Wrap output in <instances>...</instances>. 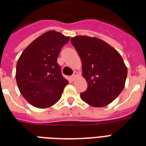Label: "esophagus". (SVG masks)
I'll use <instances>...</instances> for the list:
<instances>
[{
    "instance_id": "obj_1",
    "label": "esophagus",
    "mask_w": 146,
    "mask_h": 146,
    "mask_svg": "<svg viewBox=\"0 0 146 146\" xmlns=\"http://www.w3.org/2000/svg\"><path fill=\"white\" fill-rule=\"evenodd\" d=\"M78 76V73H76V72H74V73H73V75H72L70 76V80H72V81H73V80H75L76 78V76Z\"/></svg>"
}]
</instances>
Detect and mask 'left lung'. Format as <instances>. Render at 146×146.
Here are the masks:
<instances>
[{
    "label": "left lung",
    "mask_w": 146,
    "mask_h": 146,
    "mask_svg": "<svg viewBox=\"0 0 146 146\" xmlns=\"http://www.w3.org/2000/svg\"><path fill=\"white\" fill-rule=\"evenodd\" d=\"M82 60V76L88 88L81 99L93 107H104L123 91L127 68L118 51L103 40L86 35L71 38Z\"/></svg>",
    "instance_id": "1"
}]
</instances>
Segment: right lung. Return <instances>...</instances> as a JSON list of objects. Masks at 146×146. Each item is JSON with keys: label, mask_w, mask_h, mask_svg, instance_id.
I'll return each mask as SVG.
<instances>
[{"label": "right lung", "mask_w": 146, "mask_h": 146, "mask_svg": "<svg viewBox=\"0 0 146 146\" xmlns=\"http://www.w3.org/2000/svg\"><path fill=\"white\" fill-rule=\"evenodd\" d=\"M70 40L56 31L46 32L35 39L20 55L16 80L20 93L38 108H47L61 97L68 80L62 76L57 57Z\"/></svg>", "instance_id": "right-lung-1"}]
</instances>
